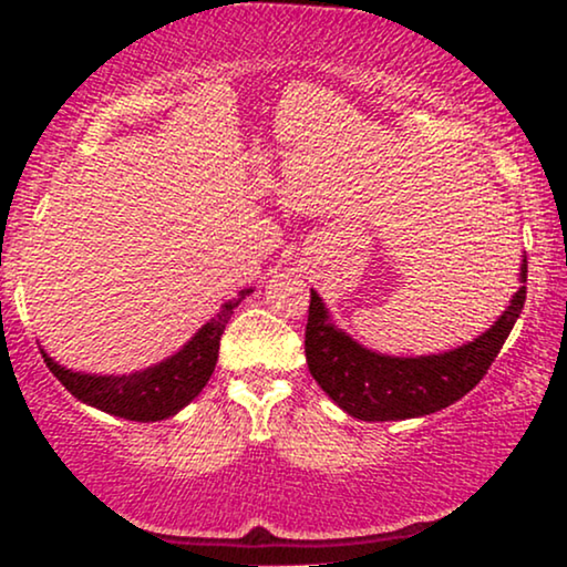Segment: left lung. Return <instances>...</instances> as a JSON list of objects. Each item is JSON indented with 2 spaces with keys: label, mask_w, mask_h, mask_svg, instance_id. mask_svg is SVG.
<instances>
[{
  "label": "left lung",
  "mask_w": 567,
  "mask_h": 567,
  "mask_svg": "<svg viewBox=\"0 0 567 567\" xmlns=\"http://www.w3.org/2000/svg\"><path fill=\"white\" fill-rule=\"evenodd\" d=\"M519 290L483 336L440 354L392 357L357 343L330 320L320 292L311 290L306 362L322 392L360 421H405L437 413L472 392L509 338L525 303L528 258L519 264Z\"/></svg>",
  "instance_id": "1"
}]
</instances>
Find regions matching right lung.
Instances as JSON below:
<instances>
[{
    "label": "right lung",
    "mask_w": 567,
    "mask_h": 567,
    "mask_svg": "<svg viewBox=\"0 0 567 567\" xmlns=\"http://www.w3.org/2000/svg\"><path fill=\"white\" fill-rule=\"evenodd\" d=\"M250 292L252 288L239 290V296L220 306L216 317L202 324L197 333L192 336V341H186L173 357H167V360L152 368L135 370V373H80V370L58 365L44 349L42 357L48 362L50 373L84 405L120 415V419L127 421H141V424L171 419L178 410H184L205 389V383L210 381L218 362V347L226 322L231 320L234 309Z\"/></svg>",
    "instance_id": "1"
}]
</instances>
